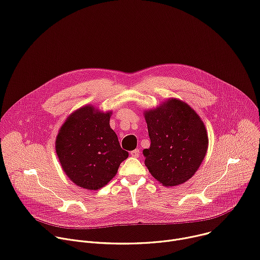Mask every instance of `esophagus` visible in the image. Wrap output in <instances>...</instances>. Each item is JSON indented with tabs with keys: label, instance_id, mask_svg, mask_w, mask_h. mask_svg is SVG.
<instances>
[{
	"label": "esophagus",
	"instance_id": "obj_1",
	"mask_svg": "<svg viewBox=\"0 0 260 260\" xmlns=\"http://www.w3.org/2000/svg\"><path fill=\"white\" fill-rule=\"evenodd\" d=\"M131 155H132L133 157H139V155H140V150H139V149H135V150L131 151Z\"/></svg>",
	"mask_w": 260,
	"mask_h": 260
}]
</instances>
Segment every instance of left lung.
Instances as JSON below:
<instances>
[{"label": "left lung", "mask_w": 260, "mask_h": 260, "mask_svg": "<svg viewBox=\"0 0 260 260\" xmlns=\"http://www.w3.org/2000/svg\"><path fill=\"white\" fill-rule=\"evenodd\" d=\"M143 113L151 141L150 147L143 150L145 166L165 186L185 182L199 169L208 148L201 118L174 98Z\"/></svg>", "instance_id": "1"}]
</instances>
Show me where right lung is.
Listing matches in <instances>:
<instances>
[{
    "mask_svg": "<svg viewBox=\"0 0 260 260\" xmlns=\"http://www.w3.org/2000/svg\"><path fill=\"white\" fill-rule=\"evenodd\" d=\"M111 115L112 111L83 106L66 118L56 138V153L64 173L86 190L105 186L128 156L110 126Z\"/></svg>",
    "mask_w": 260,
    "mask_h": 260,
    "instance_id": "add662e5",
    "label": "right lung"
}]
</instances>
